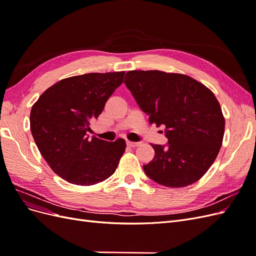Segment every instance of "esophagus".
Returning a JSON list of instances; mask_svg holds the SVG:
<instances>
[{"label":"esophagus","instance_id":"esophagus-1","mask_svg":"<svg viewBox=\"0 0 256 256\" xmlns=\"http://www.w3.org/2000/svg\"><path fill=\"white\" fill-rule=\"evenodd\" d=\"M140 144H141L140 142H130V141H127V145L129 147H138Z\"/></svg>","mask_w":256,"mask_h":256}]
</instances>
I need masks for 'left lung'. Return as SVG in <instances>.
<instances>
[{
    "label": "left lung",
    "instance_id": "left-lung-1",
    "mask_svg": "<svg viewBox=\"0 0 256 256\" xmlns=\"http://www.w3.org/2000/svg\"><path fill=\"white\" fill-rule=\"evenodd\" d=\"M124 83L150 125L166 127L168 143L152 145L154 157L143 166L145 174L166 187L198 182L218 156L224 134L214 92L188 76L159 70L128 72Z\"/></svg>",
    "mask_w": 256,
    "mask_h": 256
}]
</instances>
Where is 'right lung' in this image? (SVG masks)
I'll return each instance as SVG.
<instances>
[{"label": "right lung", "mask_w": 256, "mask_h": 256, "mask_svg": "<svg viewBox=\"0 0 256 256\" xmlns=\"http://www.w3.org/2000/svg\"><path fill=\"white\" fill-rule=\"evenodd\" d=\"M125 72L85 74L52 85L38 98L30 116L35 143L53 172L70 184L90 186L109 178L126 142L90 138L92 120L122 83Z\"/></svg>", "instance_id": "1"}]
</instances>
